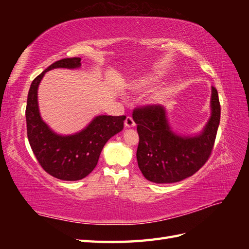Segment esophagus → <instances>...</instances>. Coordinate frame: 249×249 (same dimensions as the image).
I'll return each mask as SVG.
<instances>
[{
  "label": "esophagus",
  "mask_w": 249,
  "mask_h": 249,
  "mask_svg": "<svg viewBox=\"0 0 249 249\" xmlns=\"http://www.w3.org/2000/svg\"><path fill=\"white\" fill-rule=\"evenodd\" d=\"M124 124H125L126 128H131V127H134V126H135V122H134V120H133V118H131V116H127V118H126V120H125V122H124Z\"/></svg>",
  "instance_id": "esophagus-1"
}]
</instances>
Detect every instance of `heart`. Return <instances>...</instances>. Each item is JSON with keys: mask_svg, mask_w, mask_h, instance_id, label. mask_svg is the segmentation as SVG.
I'll return each instance as SVG.
<instances>
[{"mask_svg": "<svg viewBox=\"0 0 249 249\" xmlns=\"http://www.w3.org/2000/svg\"><path fill=\"white\" fill-rule=\"evenodd\" d=\"M157 82H158L157 76H145L131 81L129 88L133 89V91L142 92V91H146V89H150L153 86H155ZM167 95H168V92L165 91V89H160V91H157L152 95L150 98V102L152 104L161 103L162 100L167 97Z\"/></svg>", "mask_w": 249, "mask_h": 249, "instance_id": "1", "label": "heart"}]
</instances>
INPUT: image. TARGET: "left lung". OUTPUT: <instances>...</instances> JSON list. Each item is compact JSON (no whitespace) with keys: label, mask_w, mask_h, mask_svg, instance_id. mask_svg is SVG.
<instances>
[{"label":"left lung","mask_w":249,"mask_h":249,"mask_svg":"<svg viewBox=\"0 0 249 249\" xmlns=\"http://www.w3.org/2000/svg\"><path fill=\"white\" fill-rule=\"evenodd\" d=\"M211 115L199 133L181 134L169 122L161 106L136 109L139 145L137 161L144 178L153 183H177L192 177L212 152L220 121L217 89L211 88Z\"/></svg>","instance_id":"left-lung-1"}]
</instances>
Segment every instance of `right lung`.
<instances>
[{"label":"right lung","instance_id":"right-lung-1","mask_svg":"<svg viewBox=\"0 0 249 249\" xmlns=\"http://www.w3.org/2000/svg\"><path fill=\"white\" fill-rule=\"evenodd\" d=\"M80 57L63 59L50 65L31 84L25 109L28 139L46 172L63 181H78L91 173L111 137L124 127L125 115H96L83 129L71 135L57 134L43 120L38 106V87L45 73L55 68L77 70Z\"/></svg>","mask_w":249,"mask_h":249}]
</instances>
